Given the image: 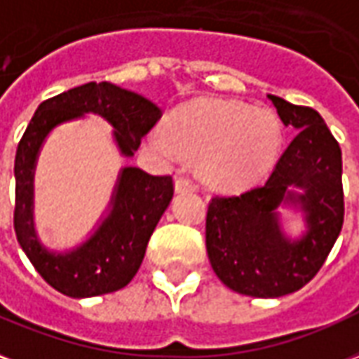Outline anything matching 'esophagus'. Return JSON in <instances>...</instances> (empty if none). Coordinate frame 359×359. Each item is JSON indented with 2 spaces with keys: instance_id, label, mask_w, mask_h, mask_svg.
Here are the masks:
<instances>
[{
  "instance_id": "1",
  "label": "esophagus",
  "mask_w": 359,
  "mask_h": 359,
  "mask_svg": "<svg viewBox=\"0 0 359 359\" xmlns=\"http://www.w3.org/2000/svg\"><path fill=\"white\" fill-rule=\"evenodd\" d=\"M195 191V183L187 177H176V193H189Z\"/></svg>"
}]
</instances>
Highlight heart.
I'll return each mask as SVG.
<instances>
[{
    "mask_svg": "<svg viewBox=\"0 0 359 359\" xmlns=\"http://www.w3.org/2000/svg\"><path fill=\"white\" fill-rule=\"evenodd\" d=\"M151 143L168 161L197 158L205 182L237 191L260 182L271 170L281 147V126L262 107L203 99L176 112L168 130H156Z\"/></svg>",
    "mask_w": 359,
    "mask_h": 359,
    "instance_id": "1",
    "label": "heart"
}]
</instances>
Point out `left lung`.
<instances>
[{"mask_svg":"<svg viewBox=\"0 0 359 359\" xmlns=\"http://www.w3.org/2000/svg\"><path fill=\"white\" fill-rule=\"evenodd\" d=\"M285 126L297 130L262 187L214 197L206 214V252L219 281L239 294L277 298L312 281L342 229V154L310 107L268 95ZM300 211L305 231L286 235L279 210Z\"/></svg>","mask_w":359,"mask_h":359,"instance_id":"left-lung-1","label":"left lung"}]
</instances>
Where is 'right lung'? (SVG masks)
Returning <instances> with one entry per match:
<instances>
[{
  "label": "right lung",
  "mask_w": 359,
  "mask_h": 359,
  "mask_svg": "<svg viewBox=\"0 0 359 359\" xmlns=\"http://www.w3.org/2000/svg\"><path fill=\"white\" fill-rule=\"evenodd\" d=\"M99 114L114 128L120 154L130 158L162 111L147 97L109 82H90L47 99L34 112L15 156V233L28 260L47 283L72 298L124 289L137 273L154 227L174 197L170 176L124 166L111 203L88 239L69 250H51L34 224V174L47 135L57 126Z\"/></svg>",
  "instance_id": "right-lung-1"
}]
</instances>
